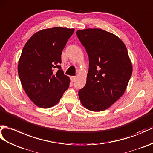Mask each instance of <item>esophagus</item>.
I'll return each instance as SVG.
<instances>
[{"label":"esophagus","instance_id":"esophagus-1","mask_svg":"<svg viewBox=\"0 0 153 153\" xmlns=\"http://www.w3.org/2000/svg\"><path fill=\"white\" fill-rule=\"evenodd\" d=\"M76 76H72V77H70V81H71V82L74 83V81H76Z\"/></svg>","mask_w":153,"mask_h":153}]
</instances>
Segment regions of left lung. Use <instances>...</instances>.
<instances>
[{"label": "left lung", "instance_id": "left-lung-1", "mask_svg": "<svg viewBox=\"0 0 153 153\" xmlns=\"http://www.w3.org/2000/svg\"><path fill=\"white\" fill-rule=\"evenodd\" d=\"M76 34L89 59L86 84L78 93L80 101L90 111H104L122 97L132 76L126 47L116 35L100 28Z\"/></svg>", "mask_w": 153, "mask_h": 153}]
</instances>
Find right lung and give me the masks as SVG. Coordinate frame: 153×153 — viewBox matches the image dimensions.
Returning <instances> with one entry per match:
<instances>
[{
	"mask_svg": "<svg viewBox=\"0 0 153 153\" xmlns=\"http://www.w3.org/2000/svg\"><path fill=\"white\" fill-rule=\"evenodd\" d=\"M74 32V28L60 27L45 28L34 34L24 46L18 75L24 91L39 108L55 105L69 87L70 78L59 65L62 51Z\"/></svg>",
	"mask_w": 153,
	"mask_h": 153,
	"instance_id": "obj_1",
	"label": "right lung"
}]
</instances>
